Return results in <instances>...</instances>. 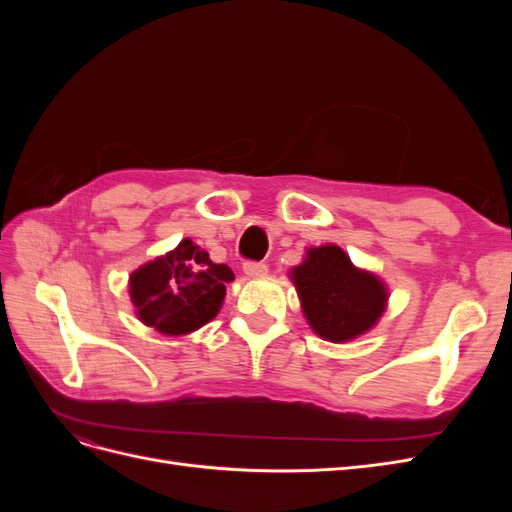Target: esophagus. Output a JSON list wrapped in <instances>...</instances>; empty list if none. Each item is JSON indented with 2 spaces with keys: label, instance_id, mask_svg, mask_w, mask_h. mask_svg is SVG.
I'll list each match as a JSON object with an SVG mask.
<instances>
[{
  "label": "esophagus",
  "instance_id": "obj_1",
  "mask_svg": "<svg viewBox=\"0 0 512 512\" xmlns=\"http://www.w3.org/2000/svg\"><path fill=\"white\" fill-rule=\"evenodd\" d=\"M267 271H269V267L265 265V262H245L243 265V273L247 277H262V275H267Z\"/></svg>",
  "mask_w": 512,
  "mask_h": 512
}]
</instances>
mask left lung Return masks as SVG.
Returning a JSON list of instances; mask_svg holds the SVG:
<instances>
[{"label": "left lung", "instance_id": "obj_1", "mask_svg": "<svg viewBox=\"0 0 512 512\" xmlns=\"http://www.w3.org/2000/svg\"><path fill=\"white\" fill-rule=\"evenodd\" d=\"M303 314L322 339L342 344L367 333L384 314L389 292L374 273L356 269L337 245L309 247L290 271Z\"/></svg>", "mask_w": 512, "mask_h": 512}]
</instances>
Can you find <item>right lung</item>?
<instances>
[{"label":"right lung","instance_id":"add662e5","mask_svg":"<svg viewBox=\"0 0 512 512\" xmlns=\"http://www.w3.org/2000/svg\"><path fill=\"white\" fill-rule=\"evenodd\" d=\"M232 280L230 267L215 265L192 239H183L173 252L130 275V299L147 327L164 335H185L218 316Z\"/></svg>","mask_w":512,"mask_h":512}]
</instances>
